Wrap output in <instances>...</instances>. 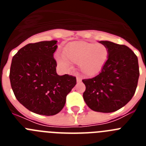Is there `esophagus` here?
<instances>
[{"label": "esophagus", "mask_w": 146, "mask_h": 146, "mask_svg": "<svg viewBox=\"0 0 146 146\" xmlns=\"http://www.w3.org/2000/svg\"><path fill=\"white\" fill-rule=\"evenodd\" d=\"M76 79H77V82H80V81H81V78H80V77H77V78H76Z\"/></svg>", "instance_id": "34e87169"}]
</instances>
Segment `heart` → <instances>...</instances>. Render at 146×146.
I'll list each match as a JSON object with an SVG mask.
<instances>
[{
    "mask_svg": "<svg viewBox=\"0 0 146 146\" xmlns=\"http://www.w3.org/2000/svg\"><path fill=\"white\" fill-rule=\"evenodd\" d=\"M64 54L57 53L55 59L62 70L69 72L72 63H78L81 72L86 76L96 75L102 70L109 58V50L103 44L73 42L64 48Z\"/></svg>",
    "mask_w": 146,
    "mask_h": 146,
    "instance_id": "heart-1",
    "label": "heart"
}]
</instances>
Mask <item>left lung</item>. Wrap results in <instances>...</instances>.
<instances>
[{
  "label": "left lung",
  "mask_w": 146,
  "mask_h": 146,
  "mask_svg": "<svg viewBox=\"0 0 146 146\" xmlns=\"http://www.w3.org/2000/svg\"><path fill=\"white\" fill-rule=\"evenodd\" d=\"M109 50L106 64L96 77L82 80L83 99L94 111L112 113L132 98L138 82V59L131 49L110 41H100Z\"/></svg>",
  "instance_id": "8db88e82"
}]
</instances>
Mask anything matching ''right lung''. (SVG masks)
<instances>
[{
    "mask_svg": "<svg viewBox=\"0 0 146 146\" xmlns=\"http://www.w3.org/2000/svg\"><path fill=\"white\" fill-rule=\"evenodd\" d=\"M56 40L28 44L13 57L9 79L18 102L34 113L54 115L63 109L76 77L58 75L54 52Z\"/></svg>",
    "mask_w": 146,
    "mask_h": 146,
    "instance_id": "add662e5",
    "label": "right lung"
}]
</instances>
